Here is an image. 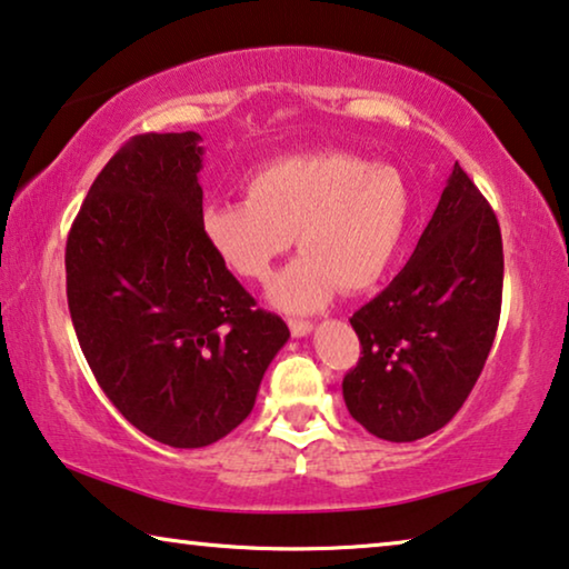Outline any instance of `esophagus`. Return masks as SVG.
<instances>
[{
	"instance_id": "obj_1",
	"label": "esophagus",
	"mask_w": 569,
	"mask_h": 569,
	"mask_svg": "<svg viewBox=\"0 0 569 569\" xmlns=\"http://www.w3.org/2000/svg\"><path fill=\"white\" fill-rule=\"evenodd\" d=\"M288 327H291L293 337H307V335L313 332L311 321H303V319H291V321H288Z\"/></svg>"
}]
</instances>
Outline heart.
I'll return each mask as SVG.
<instances>
[{
    "mask_svg": "<svg viewBox=\"0 0 569 569\" xmlns=\"http://www.w3.org/2000/svg\"><path fill=\"white\" fill-rule=\"evenodd\" d=\"M244 197L203 203V240L234 276L266 281L296 234L303 256L268 288V299L291 313L321 309L337 288L362 293L376 286L411 211L409 186L393 166L347 150L270 160L248 176Z\"/></svg>",
    "mask_w": 569,
    "mask_h": 569,
    "instance_id": "1",
    "label": "heart"
}]
</instances>
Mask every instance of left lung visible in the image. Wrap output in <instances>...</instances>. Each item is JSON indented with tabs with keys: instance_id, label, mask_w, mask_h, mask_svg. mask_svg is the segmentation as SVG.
I'll list each match as a JSON object with an SVG mask.
<instances>
[{
	"instance_id": "left-lung-1",
	"label": "left lung",
	"mask_w": 569,
	"mask_h": 569,
	"mask_svg": "<svg viewBox=\"0 0 569 569\" xmlns=\"http://www.w3.org/2000/svg\"><path fill=\"white\" fill-rule=\"evenodd\" d=\"M503 291L501 227L455 163L417 250L383 293L352 313L362 358L342 380L370 435L413 442L460 411L493 347Z\"/></svg>"
}]
</instances>
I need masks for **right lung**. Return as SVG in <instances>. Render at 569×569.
<instances>
[{
	"mask_svg": "<svg viewBox=\"0 0 569 569\" xmlns=\"http://www.w3.org/2000/svg\"><path fill=\"white\" fill-rule=\"evenodd\" d=\"M201 134H138L101 168L66 242L81 352L117 411L156 442L214 445L248 419L286 321L201 232Z\"/></svg>",
	"mask_w": 569,
	"mask_h": 569,
	"instance_id": "1",
	"label": "right lung"
}]
</instances>
